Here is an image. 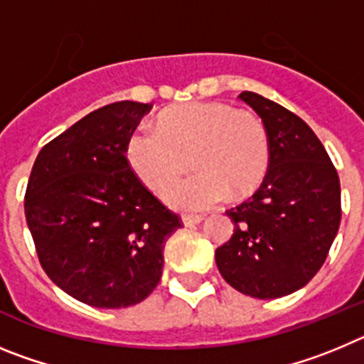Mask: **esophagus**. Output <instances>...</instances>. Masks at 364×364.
<instances>
[{
	"mask_svg": "<svg viewBox=\"0 0 364 364\" xmlns=\"http://www.w3.org/2000/svg\"><path fill=\"white\" fill-rule=\"evenodd\" d=\"M204 220V217L202 215H184L182 217V222H184V226H195V224H200V222Z\"/></svg>",
	"mask_w": 364,
	"mask_h": 364,
	"instance_id": "1",
	"label": "esophagus"
}]
</instances>
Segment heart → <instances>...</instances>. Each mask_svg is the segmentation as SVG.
Masks as SVG:
<instances>
[{
  "label": "heart",
  "mask_w": 364,
  "mask_h": 364,
  "mask_svg": "<svg viewBox=\"0 0 364 364\" xmlns=\"http://www.w3.org/2000/svg\"><path fill=\"white\" fill-rule=\"evenodd\" d=\"M197 173L175 185L188 159ZM138 180L178 211H204L257 191L272 159L264 122L224 102H188L160 114L156 127L138 124L125 140Z\"/></svg>",
  "instance_id": "1"
}]
</instances>
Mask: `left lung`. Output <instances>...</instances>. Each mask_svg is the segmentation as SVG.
Listing matches in <instances>:
<instances>
[{
  "mask_svg": "<svg viewBox=\"0 0 364 364\" xmlns=\"http://www.w3.org/2000/svg\"><path fill=\"white\" fill-rule=\"evenodd\" d=\"M239 98L264 122L272 159L253 197L226 211L235 230L215 260L240 294L284 297L306 286L326 260L341 224L339 175L297 114L257 92Z\"/></svg>",
  "mask_w": 364,
  "mask_h": 364,
  "instance_id": "8db88e82",
  "label": "left lung"
}]
</instances>
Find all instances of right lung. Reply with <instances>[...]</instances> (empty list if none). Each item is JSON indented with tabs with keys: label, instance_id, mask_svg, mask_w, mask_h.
Returning a JSON list of instances; mask_svg holds the SVG:
<instances>
[{
	"label": "right lung",
	"instance_id": "1",
	"mask_svg": "<svg viewBox=\"0 0 364 364\" xmlns=\"http://www.w3.org/2000/svg\"><path fill=\"white\" fill-rule=\"evenodd\" d=\"M149 109L129 100L96 109L32 166L25 217L41 268L89 306L142 302L162 277L166 240L182 228L125 159L127 134Z\"/></svg>",
	"mask_w": 364,
	"mask_h": 364
}]
</instances>
